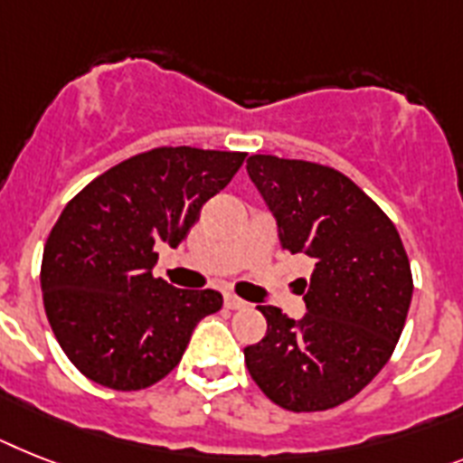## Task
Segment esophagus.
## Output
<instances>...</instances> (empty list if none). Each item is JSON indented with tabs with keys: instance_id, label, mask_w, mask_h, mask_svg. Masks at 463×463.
Returning <instances> with one entry per match:
<instances>
[{
	"instance_id": "34e87169",
	"label": "esophagus",
	"mask_w": 463,
	"mask_h": 463,
	"mask_svg": "<svg viewBox=\"0 0 463 463\" xmlns=\"http://www.w3.org/2000/svg\"><path fill=\"white\" fill-rule=\"evenodd\" d=\"M246 300H241L239 296H232V293H224V307L229 309H243L246 307Z\"/></svg>"
}]
</instances>
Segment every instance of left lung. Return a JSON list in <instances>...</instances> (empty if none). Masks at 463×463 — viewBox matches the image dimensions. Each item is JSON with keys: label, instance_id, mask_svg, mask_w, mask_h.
Returning <instances> with one entry per match:
<instances>
[{"label": "left lung", "instance_id": "8db88e82", "mask_svg": "<svg viewBox=\"0 0 463 463\" xmlns=\"http://www.w3.org/2000/svg\"><path fill=\"white\" fill-rule=\"evenodd\" d=\"M246 167L281 248L315 260L300 322L258 305L267 334L243 350L248 372L284 410H334L391 360L414 291L410 258L391 217L343 172L265 154Z\"/></svg>", "mask_w": 463, "mask_h": 463}]
</instances>
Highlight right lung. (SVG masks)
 <instances>
[{
	"label": "right lung",
	"mask_w": 463,
	"mask_h": 463,
	"mask_svg": "<svg viewBox=\"0 0 463 463\" xmlns=\"http://www.w3.org/2000/svg\"><path fill=\"white\" fill-rule=\"evenodd\" d=\"M243 160L241 151L158 146L68 201L44 243L40 281L53 335L80 373L110 391H144L179 364L222 296L154 277L156 243L179 246Z\"/></svg>",
	"instance_id": "obj_1"
}]
</instances>
